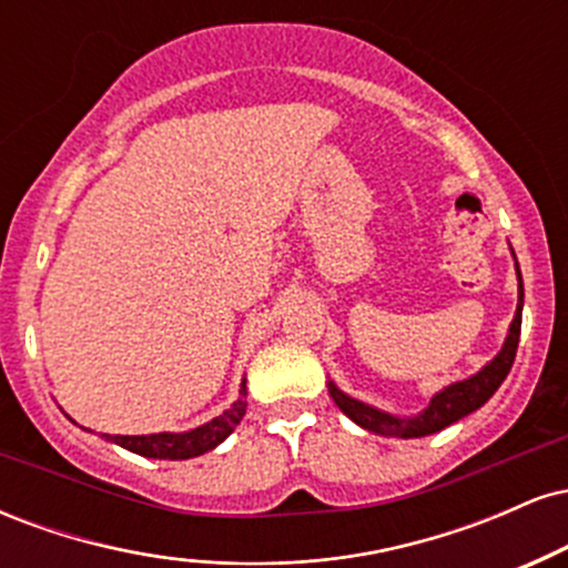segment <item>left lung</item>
I'll return each mask as SVG.
<instances>
[{
	"mask_svg": "<svg viewBox=\"0 0 568 568\" xmlns=\"http://www.w3.org/2000/svg\"><path fill=\"white\" fill-rule=\"evenodd\" d=\"M515 270H518V262H515ZM518 291H520L518 310H515L510 334H507V342L499 355L494 357L484 371H478V374L470 376V379L456 382L452 387L440 389V393L429 400L425 414L414 416V419H397V416H389L384 414V410H376L366 406V403L355 400V397L344 395L334 382L328 384L331 397H334L336 406L342 408L355 425L368 429V433L384 435V438H422V435L440 433L443 427L454 425V422H459L462 416L473 414L475 408L484 406L488 397L497 393L499 384L505 382V376L510 374L515 352H518V338H520V312H524V277H520V270H518Z\"/></svg>",
	"mask_w": 568,
	"mask_h": 568,
	"instance_id": "8db88e82",
	"label": "left lung"
}]
</instances>
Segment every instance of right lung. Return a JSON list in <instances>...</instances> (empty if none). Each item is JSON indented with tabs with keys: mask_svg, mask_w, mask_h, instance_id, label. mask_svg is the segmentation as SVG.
Masks as SVG:
<instances>
[{
	"mask_svg": "<svg viewBox=\"0 0 568 568\" xmlns=\"http://www.w3.org/2000/svg\"><path fill=\"white\" fill-rule=\"evenodd\" d=\"M247 406V387L243 382L240 387L237 403H232L230 410L216 416L213 422L202 425L197 429H189V433H158V435H103L106 440L116 443V446L128 448V452L149 456V459H192L211 448H216L234 427L240 425V419L245 416Z\"/></svg>",
	"mask_w": 568,
	"mask_h": 568,
	"instance_id": "add662e5",
	"label": "right lung"
}]
</instances>
